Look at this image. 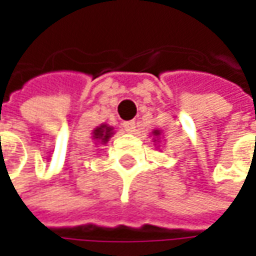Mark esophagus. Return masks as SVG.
I'll return each instance as SVG.
<instances>
[{"label": "esophagus", "mask_w": 256, "mask_h": 256, "mask_svg": "<svg viewBox=\"0 0 256 256\" xmlns=\"http://www.w3.org/2000/svg\"><path fill=\"white\" fill-rule=\"evenodd\" d=\"M124 130L128 134H132L135 131V121H126V122H124Z\"/></svg>", "instance_id": "esophagus-1"}]
</instances>
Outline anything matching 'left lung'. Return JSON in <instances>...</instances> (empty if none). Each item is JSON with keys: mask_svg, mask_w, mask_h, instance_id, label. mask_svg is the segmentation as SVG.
<instances>
[{"mask_svg": "<svg viewBox=\"0 0 256 256\" xmlns=\"http://www.w3.org/2000/svg\"><path fill=\"white\" fill-rule=\"evenodd\" d=\"M151 135L154 136V142H160V136H161V131L160 130H154Z\"/></svg>", "mask_w": 256, "mask_h": 256, "instance_id": "8db88e82", "label": "left lung"}]
</instances>
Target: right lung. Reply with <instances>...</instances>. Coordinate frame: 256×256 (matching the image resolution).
Masks as SVG:
<instances>
[{
	"instance_id": "obj_1",
	"label": "right lung",
	"mask_w": 256,
	"mask_h": 256,
	"mask_svg": "<svg viewBox=\"0 0 256 256\" xmlns=\"http://www.w3.org/2000/svg\"><path fill=\"white\" fill-rule=\"evenodd\" d=\"M114 135V128L106 125V124H102L100 126H96L92 131V140L96 141L98 144H106L110 141V138Z\"/></svg>"
}]
</instances>
